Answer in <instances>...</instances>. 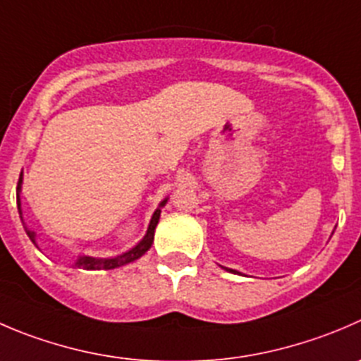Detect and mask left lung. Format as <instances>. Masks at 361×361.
<instances>
[{
	"mask_svg": "<svg viewBox=\"0 0 361 361\" xmlns=\"http://www.w3.org/2000/svg\"><path fill=\"white\" fill-rule=\"evenodd\" d=\"M229 271H233V274H234V269H229Z\"/></svg>",
	"mask_w": 361,
	"mask_h": 361,
	"instance_id": "8db88e82",
	"label": "left lung"
}]
</instances>
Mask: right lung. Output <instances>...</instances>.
I'll return each instance as SVG.
<instances>
[{
    "label": "right lung",
    "instance_id": "right-lung-1",
    "mask_svg": "<svg viewBox=\"0 0 361 361\" xmlns=\"http://www.w3.org/2000/svg\"><path fill=\"white\" fill-rule=\"evenodd\" d=\"M20 181H23V173H20L19 176V183H17V190H20ZM166 204V201L162 202L160 206ZM20 206L19 202V194H17V208ZM159 219H160V209H157L155 213H153L152 216V222H149V227H148V233H146V236L142 238V241L139 245H135L132 250L125 252V254L118 255V257H113V259H95V257H79V261L75 262L77 268H82V269H113V268H118V266H123L127 264V262H132L135 261V259L141 257L142 254H145L146 250H148L149 247H152L153 243V234H155V227L157 224H159ZM27 236H30V240L35 243V233L33 231H27Z\"/></svg>",
    "mask_w": 361,
    "mask_h": 361
}]
</instances>
